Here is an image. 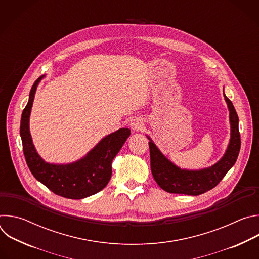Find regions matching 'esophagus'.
I'll return each instance as SVG.
<instances>
[{"instance_id":"obj_1","label":"esophagus","mask_w":259,"mask_h":259,"mask_svg":"<svg viewBox=\"0 0 259 259\" xmlns=\"http://www.w3.org/2000/svg\"><path fill=\"white\" fill-rule=\"evenodd\" d=\"M143 121L139 118H135V119H132V121L130 122V128L133 130V131H140L142 128H143Z\"/></svg>"}]
</instances>
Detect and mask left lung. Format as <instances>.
Returning <instances> with one entry per match:
<instances>
[{"label":"left lung","mask_w":259,"mask_h":259,"mask_svg":"<svg viewBox=\"0 0 259 259\" xmlns=\"http://www.w3.org/2000/svg\"><path fill=\"white\" fill-rule=\"evenodd\" d=\"M226 102L230 112L231 138L227 151L218 162L208 168L200 170L182 169L166 158L158 149L152 138L146 135L150 142L151 169L159 187L171 194H183L198 196L215 188L235 165L241 147L239 132V118L232 101L226 96Z\"/></svg>","instance_id":"8db88e82"}]
</instances>
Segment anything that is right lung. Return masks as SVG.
Returning a JSON list of instances; mask_svg holds the SVG:
<instances>
[{
  "label": "right lung",
  "mask_w": 259,
  "mask_h": 259,
  "mask_svg": "<svg viewBox=\"0 0 259 259\" xmlns=\"http://www.w3.org/2000/svg\"><path fill=\"white\" fill-rule=\"evenodd\" d=\"M45 76L34 82L20 122V136L26 164L36 180L55 195L80 200L103 190L112 176V162L130 136V129L121 128L103 137L82 159L69 164H51L36 152L29 132V116L36 87Z\"/></svg>",
  "instance_id": "add662e5"
}]
</instances>
